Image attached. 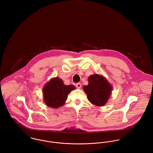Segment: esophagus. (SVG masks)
Segmentation results:
<instances>
[{
	"mask_svg": "<svg viewBox=\"0 0 153 153\" xmlns=\"http://www.w3.org/2000/svg\"><path fill=\"white\" fill-rule=\"evenodd\" d=\"M76 86L77 88L80 89V88H82V85H81V83H76Z\"/></svg>",
	"mask_w": 153,
	"mask_h": 153,
	"instance_id": "obj_1",
	"label": "esophagus"
}]
</instances>
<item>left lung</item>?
Instances as JSON below:
<instances>
[{"label":"left lung","mask_w":153,"mask_h":153,"mask_svg":"<svg viewBox=\"0 0 153 153\" xmlns=\"http://www.w3.org/2000/svg\"><path fill=\"white\" fill-rule=\"evenodd\" d=\"M89 84L83 86L88 99L92 104L104 106L108 102L112 91L111 85L104 77L94 74L89 77Z\"/></svg>","instance_id":"8db88e82"}]
</instances>
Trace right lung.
<instances>
[{
  "instance_id": "add662e5",
  "label": "right lung",
  "mask_w": 153,
  "mask_h": 153,
  "mask_svg": "<svg viewBox=\"0 0 153 153\" xmlns=\"http://www.w3.org/2000/svg\"><path fill=\"white\" fill-rule=\"evenodd\" d=\"M74 89L72 85H65L61 79L53 78L42 89L44 102L49 107L58 108L65 103L68 93Z\"/></svg>"
}]
</instances>
